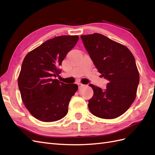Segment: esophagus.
I'll return each mask as SVG.
<instances>
[{
    "label": "esophagus",
    "instance_id": "34e87169",
    "mask_svg": "<svg viewBox=\"0 0 155 155\" xmlns=\"http://www.w3.org/2000/svg\"><path fill=\"white\" fill-rule=\"evenodd\" d=\"M84 86V85H83L82 83H78V87L80 88H81L82 87H83Z\"/></svg>",
    "mask_w": 155,
    "mask_h": 155
}]
</instances>
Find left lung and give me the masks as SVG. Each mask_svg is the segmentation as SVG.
I'll use <instances>...</instances> for the list:
<instances>
[{"instance_id":"8db88e82","label":"left lung","mask_w":155,"mask_h":155,"mask_svg":"<svg viewBox=\"0 0 155 155\" xmlns=\"http://www.w3.org/2000/svg\"><path fill=\"white\" fill-rule=\"evenodd\" d=\"M81 38L98 72L109 81L104 90L89 85L94 94L88 100V109L101 118L119 117L137 94L140 77L134 56L126 46L102 34L83 35Z\"/></svg>"}]
</instances>
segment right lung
I'll use <instances>...</instances> for the list:
<instances>
[{
  "label": "right lung",
  "instance_id": "right-lung-1",
  "mask_svg": "<svg viewBox=\"0 0 155 155\" xmlns=\"http://www.w3.org/2000/svg\"><path fill=\"white\" fill-rule=\"evenodd\" d=\"M78 39V35L55 37L31 51L23 60L18 86L22 102L37 120L51 122L67 115L78 86L55 78L61 72L58 67Z\"/></svg>",
  "mask_w": 155,
  "mask_h": 155
}]
</instances>
